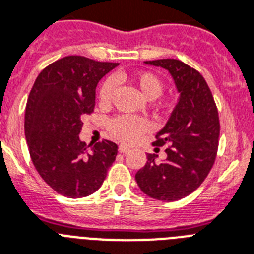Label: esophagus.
Instances as JSON below:
<instances>
[{
	"label": "esophagus",
	"instance_id": "obj_1",
	"mask_svg": "<svg viewBox=\"0 0 254 254\" xmlns=\"http://www.w3.org/2000/svg\"><path fill=\"white\" fill-rule=\"evenodd\" d=\"M129 150H130V148H129V147H127V146L119 147V152H120V153H127V152H129Z\"/></svg>",
	"mask_w": 254,
	"mask_h": 254
}]
</instances>
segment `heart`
Here are the masks:
<instances>
[{
  "mask_svg": "<svg viewBox=\"0 0 254 254\" xmlns=\"http://www.w3.org/2000/svg\"><path fill=\"white\" fill-rule=\"evenodd\" d=\"M121 76H116L115 80H119ZM112 77L107 78L102 84L99 89V102L103 106H107L112 101L116 82ZM130 81L137 86L140 94L148 101H153L163 94L164 84L163 81L152 72L140 71L135 72L130 76ZM150 130V123L144 119H137L130 116H117L108 124V131L115 139L120 140L123 143H133L143 133Z\"/></svg>",
  "mask_w": 254,
  "mask_h": 254,
  "instance_id": "b5f03b06",
  "label": "heart"
}]
</instances>
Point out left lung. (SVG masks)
I'll return each instance as SVG.
<instances>
[{"mask_svg": "<svg viewBox=\"0 0 254 254\" xmlns=\"http://www.w3.org/2000/svg\"><path fill=\"white\" fill-rule=\"evenodd\" d=\"M144 63L169 72L180 99L153 142L155 146H169L165 150L167 159L156 163V155L148 153L135 181L152 199L176 201L193 192L212 169L218 150V111L209 86L196 69L178 59Z\"/></svg>", "mask_w": 254, "mask_h": 254, "instance_id": "obj_1", "label": "left lung"}]
</instances>
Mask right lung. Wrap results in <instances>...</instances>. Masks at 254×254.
Masks as SVG:
<instances>
[{
    "label": "right lung",
    "instance_id": "1",
    "mask_svg": "<svg viewBox=\"0 0 254 254\" xmlns=\"http://www.w3.org/2000/svg\"><path fill=\"white\" fill-rule=\"evenodd\" d=\"M119 63L69 55L42 69L29 93L24 131L38 174L72 199L95 192L116 159L117 144L103 139L86 150L82 116L95 106V87Z\"/></svg>",
    "mask_w": 254,
    "mask_h": 254
}]
</instances>
